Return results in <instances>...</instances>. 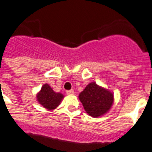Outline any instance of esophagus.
Here are the masks:
<instances>
[{
    "mask_svg": "<svg viewBox=\"0 0 152 152\" xmlns=\"http://www.w3.org/2000/svg\"><path fill=\"white\" fill-rule=\"evenodd\" d=\"M74 93H75L74 90H69V91H66V94H67V95H71V94H74Z\"/></svg>",
    "mask_w": 152,
    "mask_h": 152,
    "instance_id": "esophagus-1",
    "label": "esophagus"
}]
</instances>
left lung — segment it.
<instances>
[{
    "mask_svg": "<svg viewBox=\"0 0 152 152\" xmlns=\"http://www.w3.org/2000/svg\"><path fill=\"white\" fill-rule=\"evenodd\" d=\"M78 98L88 115L93 118L105 115L114 104L113 93L95 82L89 83Z\"/></svg>",
    "mask_w": 152,
    "mask_h": 152,
    "instance_id": "8db88e82",
    "label": "left lung"
}]
</instances>
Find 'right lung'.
Instances as JSON below:
<instances>
[{"instance_id":"add662e5","label":"right lung","mask_w":152,"mask_h":152,"mask_svg":"<svg viewBox=\"0 0 152 152\" xmlns=\"http://www.w3.org/2000/svg\"><path fill=\"white\" fill-rule=\"evenodd\" d=\"M36 97L40 104L46 109L52 111L59 106L64 96L61 93L54 91L48 84H45Z\"/></svg>"}]
</instances>
